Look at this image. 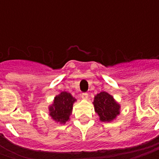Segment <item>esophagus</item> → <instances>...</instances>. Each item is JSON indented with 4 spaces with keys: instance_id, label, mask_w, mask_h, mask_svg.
Masks as SVG:
<instances>
[{
    "instance_id": "34e87169",
    "label": "esophagus",
    "mask_w": 159,
    "mask_h": 159,
    "mask_svg": "<svg viewBox=\"0 0 159 159\" xmlns=\"http://www.w3.org/2000/svg\"><path fill=\"white\" fill-rule=\"evenodd\" d=\"M81 97H82L83 99H88V97H89V94H88V93H82Z\"/></svg>"
}]
</instances>
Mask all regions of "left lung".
Returning <instances> with one entry per match:
<instances>
[{"instance_id": "1", "label": "left lung", "mask_w": 159, "mask_h": 159, "mask_svg": "<svg viewBox=\"0 0 159 159\" xmlns=\"http://www.w3.org/2000/svg\"><path fill=\"white\" fill-rule=\"evenodd\" d=\"M95 112L102 121H111L119 114V105L114 101L113 97L106 92H101L96 95L94 101Z\"/></svg>"}]
</instances>
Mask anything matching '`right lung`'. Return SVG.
<instances>
[{
	"label": "right lung",
	"instance_id": "right-lung-1",
	"mask_svg": "<svg viewBox=\"0 0 159 159\" xmlns=\"http://www.w3.org/2000/svg\"><path fill=\"white\" fill-rule=\"evenodd\" d=\"M75 99L67 92H62L55 97L54 103L49 108L50 116L56 121L65 123L72 111V105Z\"/></svg>",
	"mask_w": 159,
	"mask_h": 159
}]
</instances>
